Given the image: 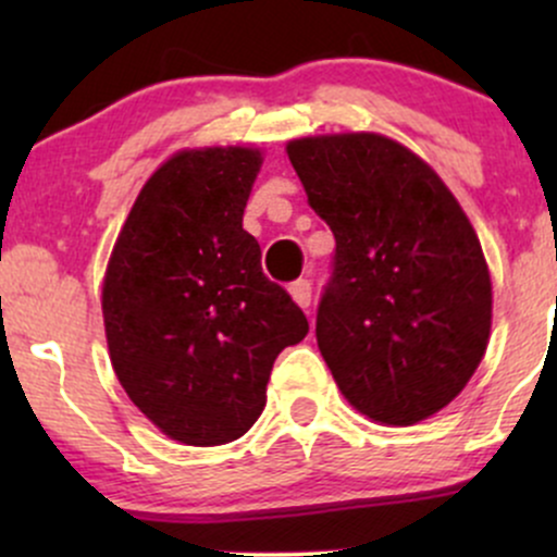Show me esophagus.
Instances as JSON below:
<instances>
[{
    "label": "esophagus",
    "instance_id": "1",
    "mask_svg": "<svg viewBox=\"0 0 557 557\" xmlns=\"http://www.w3.org/2000/svg\"><path fill=\"white\" fill-rule=\"evenodd\" d=\"M290 296L300 309H309L311 306V283L309 280H296V283L290 285Z\"/></svg>",
    "mask_w": 557,
    "mask_h": 557
}]
</instances>
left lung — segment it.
Listing matches in <instances>:
<instances>
[{
    "label": "left lung",
    "mask_w": 557,
    "mask_h": 557,
    "mask_svg": "<svg viewBox=\"0 0 557 557\" xmlns=\"http://www.w3.org/2000/svg\"><path fill=\"white\" fill-rule=\"evenodd\" d=\"M335 235L317 343L363 417L408 426L456 398L490 341L492 283L461 203L430 164L376 133L287 144Z\"/></svg>",
    "instance_id": "8db88e82"
}]
</instances>
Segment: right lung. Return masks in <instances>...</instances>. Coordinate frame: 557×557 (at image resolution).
<instances>
[{"label": "right lung", "instance_id": "add662e5", "mask_svg": "<svg viewBox=\"0 0 557 557\" xmlns=\"http://www.w3.org/2000/svg\"><path fill=\"white\" fill-rule=\"evenodd\" d=\"M257 149L181 151L146 181L107 267L101 311L120 385L168 437L225 445L261 417L280 350L309 332L243 230Z\"/></svg>", "mask_w": 557, "mask_h": 557}]
</instances>
